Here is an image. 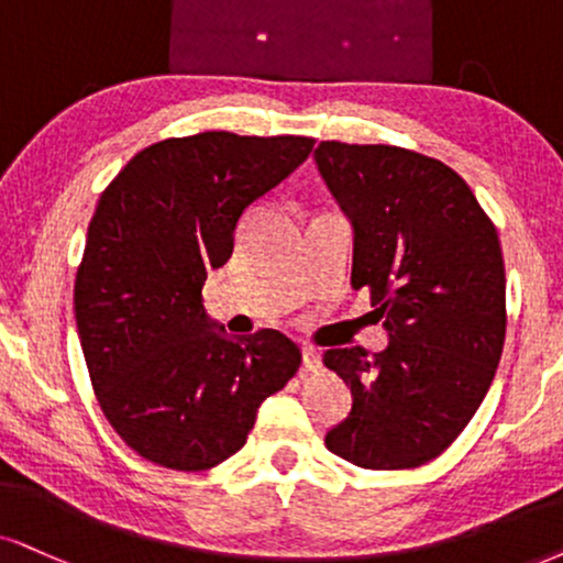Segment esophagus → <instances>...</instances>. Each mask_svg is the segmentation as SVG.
Here are the masks:
<instances>
[{
  "instance_id": "34e87169",
  "label": "esophagus",
  "mask_w": 563,
  "mask_h": 563,
  "mask_svg": "<svg viewBox=\"0 0 563 563\" xmlns=\"http://www.w3.org/2000/svg\"><path fill=\"white\" fill-rule=\"evenodd\" d=\"M301 368L303 372H319V368H322V358H319V353L314 351V347H309V345L301 347Z\"/></svg>"
}]
</instances>
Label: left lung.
<instances>
[{
	"label": "left lung",
	"mask_w": 563,
	"mask_h": 563,
	"mask_svg": "<svg viewBox=\"0 0 563 563\" xmlns=\"http://www.w3.org/2000/svg\"><path fill=\"white\" fill-rule=\"evenodd\" d=\"M319 174L353 223L355 290L372 294L389 345L330 347L353 408L327 450L366 471L439 457L481 408L507 334V277L496 225L462 176L395 145L327 140Z\"/></svg>",
	"instance_id": "8db88e82"
}]
</instances>
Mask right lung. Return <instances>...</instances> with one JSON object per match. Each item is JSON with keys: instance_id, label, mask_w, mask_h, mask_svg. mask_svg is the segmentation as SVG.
I'll return each instance as SVG.
<instances>
[{"instance_id": "right-lung-1", "label": "right lung", "mask_w": 563, "mask_h": 563, "mask_svg": "<svg viewBox=\"0 0 563 563\" xmlns=\"http://www.w3.org/2000/svg\"><path fill=\"white\" fill-rule=\"evenodd\" d=\"M311 147L296 134L161 140L98 199L75 277L77 334L106 421L147 462L181 473L225 462L301 366L283 332L212 330L202 286L231 260L244 210Z\"/></svg>"}]
</instances>
